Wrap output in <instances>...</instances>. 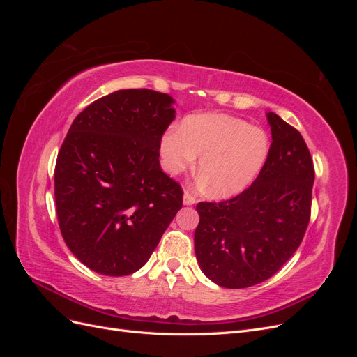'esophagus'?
<instances>
[{
    "instance_id": "1",
    "label": "esophagus",
    "mask_w": 357,
    "mask_h": 357,
    "mask_svg": "<svg viewBox=\"0 0 357 357\" xmlns=\"http://www.w3.org/2000/svg\"><path fill=\"white\" fill-rule=\"evenodd\" d=\"M197 202V198L192 195V193L189 192H185V195H183V204L185 205H193Z\"/></svg>"
}]
</instances>
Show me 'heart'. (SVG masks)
<instances>
[{
    "instance_id": "obj_1",
    "label": "heart",
    "mask_w": 357,
    "mask_h": 357,
    "mask_svg": "<svg viewBox=\"0 0 357 357\" xmlns=\"http://www.w3.org/2000/svg\"><path fill=\"white\" fill-rule=\"evenodd\" d=\"M269 153L261 128L226 114H197L164 135L160 155L169 174H180L199 158L201 183L211 195L229 198L252 185Z\"/></svg>"
}]
</instances>
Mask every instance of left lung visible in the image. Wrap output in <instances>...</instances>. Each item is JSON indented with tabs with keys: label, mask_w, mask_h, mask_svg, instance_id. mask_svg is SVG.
<instances>
[{
	"label": "left lung",
	"mask_w": 357,
	"mask_h": 357,
	"mask_svg": "<svg viewBox=\"0 0 357 357\" xmlns=\"http://www.w3.org/2000/svg\"><path fill=\"white\" fill-rule=\"evenodd\" d=\"M266 119L273 143L252 186L232 199L197 205V261L222 287H250L273 277L294 256L310 222V150L282 117L269 112Z\"/></svg>",
	"instance_id": "left-lung-1"
}]
</instances>
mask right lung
<instances>
[{
  "mask_svg": "<svg viewBox=\"0 0 357 357\" xmlns=\"http://www.w3.org/2000/svg\"><path fill=\"white\" fill-rule=\"evenodd\" d=\"M172 104L156 91H116L86 107L63 139L55 167L59 228L95 273L138 271L181 208L180 185L159 165Z\"/></svg>",
  "mask_w": 357,
  "mask_h": 357,
  "instance_id": "1",
  "label": "right lung"
}]
</instances>
